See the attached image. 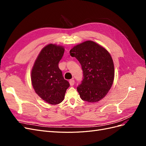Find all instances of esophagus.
<instances>
[{
	"mask_svg": "<svg viewBox=\"0 0 146 146\" xmlns=\"http://www.w3.org/2000/svg\"><path fill=\"white\" fill-rule=\"evenodd\" d=\"M74 83H75V80H74V79H70V80H69V84L70 86H73L74 85Z\"/></svg>",
	"mask_w": 146,
	"mask_h": 146,
	"instance_id": "34e87169",
	"label": "esophagus"
}]
</instances>
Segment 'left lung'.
Returning a JSON list of instances; mask_svg holds the SVG:
<instances>
[{
  "mask_svg": "<svg viewBox=\"0 0 146 146\" xmlns=\"http://www.w3.org/2000/svg\"><path fill=\"white\" fill-rule=\"evenodd\" d=\"M70 55L80 62L83 79L77 90L83 100L97 102L107 94L114 77L113 61L110 53L96 42L86 41L74 46Z\"/></svg>",
  "mask_w": 146,
  "mask_h": 146,
  "instance_id": "1",
  "label": "left lung"
}]
</instances>
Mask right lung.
I'll use <instances>...</instances> for the list:
<instances>
[{
  "mask_svg": "<svg viewBox=\"0 0 146 146\" xmlns=\"http://www.w3.org/2000/svg\"><path fill=\"white\" fill-rule=\"evenodd\" d=\"M64 52L63 46L53 44L47 45L39 53L32 69L31 80L33 89L49 104L61 103L70 86L58 67Z\"/></svg>",
  "mask_w": 146,
  "mask_h": 146,
  "instance_id": "1",
  "label": "right lung"
}]
</instances>
